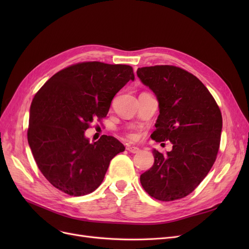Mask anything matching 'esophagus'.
I'll list each match as a JSON object with an SVG mask.
<instances>
[{
	"label": "esophagus",
	"instance_id": "esophagus-1",
	"mask_svg": "<svg viewBox=\"0 0 249 249\" xmlns=\"http://www.w3.org/2000/svg\"><path fill=\"white\" fill-rule=\"evenodd\" d=\"M127 150L131 153H138L140 151V149L137 146H131V145L127 146Z\"/></svg>",
	"mask_w": 249,
	"mask_h": 249
}]
</instances>
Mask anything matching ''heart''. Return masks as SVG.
<instances>
[{
  "label": "heart",
  "instance_id": "obj_1",
  "mask_svg": "<svg viewBox=\"0 0 249 249\" xmlns=\"http://www.w3.org/2000/svg\"><path fill=\"white\" fill-rule=\"evenodd\" d=\"M130 137H131V138H134V137H135V136H134V135H133V134H130Z\"/></svg>",
  "mask_w": 249,
  "mask_h": 249
}]
</instances>
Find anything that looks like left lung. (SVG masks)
Listing matches in <instances>:
<instances>
[{
  "label": "left lung",
  "mask_w": 249,
  "mask_h": 249,
  "mask_svg": "<svg viewBox=\"0 0 249 249\" xmlns=\"http://www.w3.org/2000/svg\"><path fill=\"white\" fill-rule=\"evenodd\" d=\"M137 76L159 102L151 138L173 143L165 155L152 150L154 163L140 176V182L154 199H181L200 185L215 162L222 131L220 109L199 78L179 68H141Z\"/></svg>",
  "instance_id": "obj_1"
}]
</instances>
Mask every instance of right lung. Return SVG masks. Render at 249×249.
<instances>
[{
  "label": "right lung",
  "mask_w": 249,
  "mask_h": 249,
  "mask_svg": "<svg viewBox=\"0 0 249 249\" xmlns=\"http://www.w3.org/2000/svg\"><path fill=\"white\" fill-rule=\"evenodd\" d=\"M134 81L131 67L98 61L64 69L37 91L29 117L28 143L50 184L71 196L94 192L114 156L125 150L120 141L85 136L95 118L106 117L115 95Z\"/></svg>",
  "instance_id": "add662e5"
}]
</instances>
